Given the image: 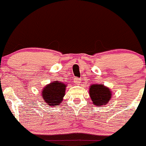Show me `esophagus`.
<instances>
[{
    "instance_id": "34e87169",
    "label": "esophagus",
    "mask_w": 146,
    "mask_h": 146,
    "mask_svg": "<svg viewBox=\"0 0 146 146\" xmlns=\"http://www.w3.org/2000/svg\"><path fill=\"white\" fill-rule=\"evenodd\" d=\"M74 83H76L77 84H80V83H81L82 80H81V79H80V78H75V79H74Z\"/></svg>"
}]
</instances>
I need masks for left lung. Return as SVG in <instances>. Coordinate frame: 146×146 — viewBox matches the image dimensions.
<instances>
[{
	"label": "left lung",
	"instance_id": "8db88e82",
	"mask_svg": "<svg viewBox=\"0 0 146 146\" xmlns=\"http://www.w3.org/2000/svg\"><path fill=\"white\" fill-rule=\"evenodd\" d=\"M89 94L93 105L97 107L105 105L111 99L112 90L104 84H93L90 86Z\"/></svg>",
	"mask_w": 146,
	"mask_h": 146
}]
</instances>
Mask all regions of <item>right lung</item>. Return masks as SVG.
<instances>
[{"mask_svg":"<svg viewBox=\"0 0 146 146\" xmlns=\"http://www.w3.org/2000/svg\"><path fill=\"white\" fill-rule=\"evenodd\" d=\"M66 85L59 81H54L43 88L41 96L48 106L56 107L63 101Z\"/></svg>","mask_w":146,"mask_h":146,"instance_id":"add662e5","label":"right lung"}]
</instances>
